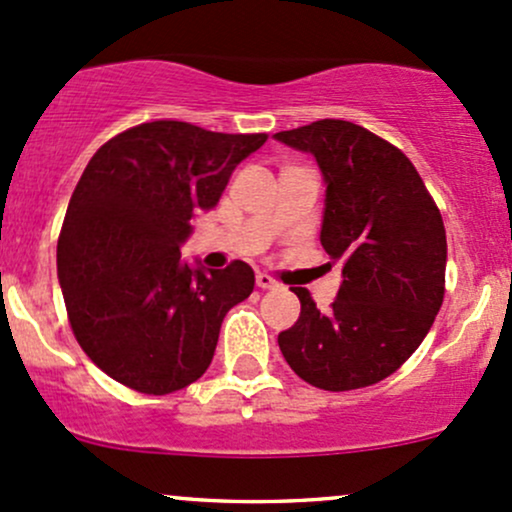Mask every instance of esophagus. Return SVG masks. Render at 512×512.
<instances>
[{"label":"esophagus","mask_w":512,"mask_h":512,"mask_svg":"<svg viewBox=\"0 0 512 512\" xmlns=\"http://www.w3.org/2000/svg\"><path fill=\"white\" fill-rule=\"evenodd\" d=\"M256 285L261 287V290H275V287H278V283H275V280L268 273H258L256 275Z\"/></svg>","instance_id":"1"}]
</instances>
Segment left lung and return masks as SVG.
<instances>
[{"label": "left lung", "instance_id": "obj_1", "mask_svg": "<svg viewBox=\"0 0 512 512\" xmlns=\"http://www.w3.org/2000/svg\"><path fill=\"white\" fill-rule=\"evenodd\" d=\"M273 137L317 159L326 186L319 239L343 268L326 312L297 287L300 319L278 333V346L314 387H370L411 358L440 312L447 263L440 210L409 157L360 125L326 118Z\"/></svg>", "mask_w": 512, "mask_h": 512}]
</instances>
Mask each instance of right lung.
I'll list each match as a JSON object with an SVG mask.
<instances>
[{
  "label": "right lung",
  "mask_w": 512,
  "mask_h": 512,
  "mask_svg": "<svg viewBox=\"0 0 512 512\" xmlns=\"http://www.w3.org/2000/svg\"><path fill=\"white\" fill-rule=\"evenodd\" d=\"M266 135H225L181 120L142 123L86 164L57 241V280L79 346L108 377L171 394L203 377L222 319L251 295L254 271L181 258L191 220L220 203Z\"/></svg>",
  "instance_id": "1"
}]
</instances>
